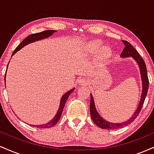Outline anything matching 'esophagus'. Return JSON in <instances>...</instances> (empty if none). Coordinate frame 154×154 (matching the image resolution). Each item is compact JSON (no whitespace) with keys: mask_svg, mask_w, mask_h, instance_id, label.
<instances>
[{"mask_svg":"<svg viewBox=\"0 0 154 154\" xmlns=\"http://www.w3.org/2000/svg\"><path fill=\"white\" fill-rule=\"evenodd\" d=\"M78 83L81 85H88V80L85 79H80L78 81Z\"/></svg>","mask_w":154,"mask_h":154,"instance_id":"esophagus-1","label":"esophagus"}]
</instances>
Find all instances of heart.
<instances>
[{
  "label": "heart",
  "mask_w": 154,
  "mask_h": 154,
  "mask_svg": "<svg viewBox=\"0 0 154 154\" xmlns=\"http://www.w3.org/2000/svg\"><path fill=\"white\" fill-rule=\"evenodd\" d=\"M102 44L100 42H93L91 43V45H89V51L92 54H95V53L98 52L102 48ZM111 56V50L109 48H104L103 49H102V51H100L99 56H98V59L100 61H106L108 59H109Z\"/></svg>",
  "instance_id": "1"
}]
</instances>
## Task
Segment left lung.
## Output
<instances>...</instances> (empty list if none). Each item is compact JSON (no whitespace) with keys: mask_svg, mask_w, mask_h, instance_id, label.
Returning a JSON list of instances; mask_svg holds the SVG:
<instances>
[{"mask_svg":"<svg viewBox=\"0 0 154 154\" xmlns=\"http://www.w3.org/2000/svg\"><path fill=\"white\" fill-rule=\"evenodd\" d=\"M122 41L124 45H125V48L123 49L121 55H120V57L123 58V59L124 58L131 57L137 63L140 69V73L141 82H142V93H141L140 100L139 101L138 106H137V108L136 109L135 112L133 113L132 116H130V119L125 122H122L121 123L111 122H109L105 119H103L100 115L98 111H97L96 108H95V101L94 99H93V95L91 94L90 112H91L92 120H93V122L98 128L101 129H105V130H114V129L124 128L125 126H127V125H130V123L132 122L135 119V118L138 116L139 113L140 112L141 108H142L143 105L145 98H146V95H147L148 90V84H149V82H148L147 69H146L145 61L142 59V57L138 54L137 51L134 48L133 46L129 42L125 41V40H122Z\"/></svg>","mask_w":154,"mask_h":154,"instance_id":"obj_1","label":"left lung"}]
</instances>
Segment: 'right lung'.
<instances>
[{
    "instance_id": "right-lung-1",
    "label": "right lung",
    "mask_w": 154,
    "mask_h": 154,
    "mask_svg": "<svg viewBox=\"0 0 154 154\" xmlns=\"http://www.w3.org/2000/svg\"><path fill=\"white\" fill-rule=\"evenodd\" d=\"M56 32H57V31L56 30H45V31L41 32L35 33V34L29 35V36L26 37V38L24 39V40H23L22 43L19 44L18 46L17 47V48L15 49L14 51L13 52V54H12L11 56H13L17 52V51H19L20 49H22V48H24L25 45H28V44H29V43H34V42L38 41V40H43V39L49 38V37H51V35H53V34ZM8 63H9V62H8ZM7 68H8V66H7ZM6 71H7V69H6ZM6 75H5V82H6ZM5 84H6V83H5ZM75 88H72V89L69 90V91H67L66 93H64V94L62 95V97L61 98V100H60L59 109H58L56 115H55V116L52 119L50 120V121H49L48 122H47L46 124H43V125H30L31 126L35 127V128H52V127H54V125H56L58 122H59L60 118H61V114H62V111H63V108H64L65 103H66V100H67V99H68L69 95L71 94L72 92L75 91Z\"/></svg>"
}]
</instances>
